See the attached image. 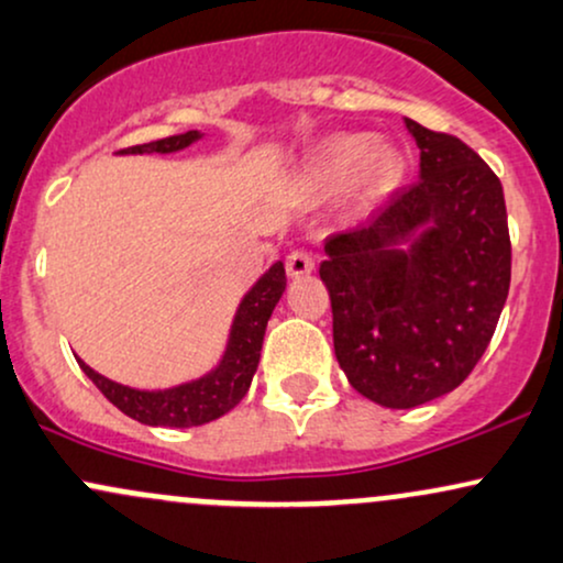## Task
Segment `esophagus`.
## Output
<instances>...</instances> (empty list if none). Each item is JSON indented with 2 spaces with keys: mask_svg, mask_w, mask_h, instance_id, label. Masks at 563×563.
<instances>
[{
  "mask_svg": "<svg viewBox=\"0 0 563 563\" xmlns=\"http://www.w3.org/2000/svg\"><path fill=\"white\" fill-rule=\"evenodd\" d=\"M313 268H316L313 253H308V250H295V253L287 255V274L292 276V279L308 276Z\"/></svg>",
  "mask_w": 563,
  "mask_h": 563,
  "instance_id": "1",
  "label": "esophagus"
}]
</instances>
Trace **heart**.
Segmentation results:
<instances>
[{"label":"heart","instance_id":"b5f03b06","mask_svg":"<svg viewBox=\"0 0 563 563\" xmlns=\"http://www.w3.org/2000/svg\"><path fill=\"white\" fill-rule=\"evenodd\" d=\"M406 176V157L395 144L372 134H336L310 155L300 174L308 195L327 197L353 181L358 208H368L400 187Z\"/></svg>","mask_w":563,"mask_h":563}]
</instances>
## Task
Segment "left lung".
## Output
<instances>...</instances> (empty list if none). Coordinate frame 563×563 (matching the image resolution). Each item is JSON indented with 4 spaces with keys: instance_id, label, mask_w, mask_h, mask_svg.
<instances>
[{
    "instance_id": "left-lung-1",
    "label": "left lung",
    "mask_w": 563,
    "mask_h": 563,
    "mask_svg": "<svg viewBox=\"0 0 563 563\" xmlns=\"http://www.w3.org/2000/svg\"><path fill=\"white\" fill-rule=\"evenodd\" d=\"M419 181L329 236L319 274L334 355L363 398L416 408L453 393L490 345L511 284L500 178L468 144L406 118Z\"/></svg>"
}]
</instances>
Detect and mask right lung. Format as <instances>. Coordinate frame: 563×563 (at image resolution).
Instances as JSON below:
<instances>
[{
  "instance_id": "add662e5",
  "label": "right lung",
  "mask_w": 563,
  "mask_h": 563,
  "mask_svg": "<svg viewBox=\"0 0 563 563\" xmlns=\"http://www.w3.org/2000/svg\"><path fill=\"white\" fill-rule=\"evenodd\" d=\"M197 139H202L200 131H187V134L165 136L157 142L121 150V155H144V152L168 155V152L189 147ZM284 289H287V274H284V263L276 261L242 297L221 361L213 372L200 376V379L184 382V385L168 389H134L97 374L81 358H78V366L118 411L142 421V424L176 429L208 424V421L229 413L247 395L250 382L257 372V361H261L263 334H266L268 319Z\"/></svg>"
}]
</instances>
